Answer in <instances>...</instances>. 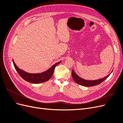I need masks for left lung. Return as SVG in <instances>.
<instances>
[{"mask_svg": "<svg viewBox=\"0 0 123 123\" xmlns=\"http://www.w3.org/2000/svg\"><path fill=\"white\" fill-rule=\"evenodd\" d=\"M110 75V74H108L107 76L103 78V79H99L98 80H87L82 79V78H81L79 76H78L77 74L74 72L73 70H72V76L74 81H75L77 84L81 86H86V87H91V86H93L99 85V84L103 82L104 80H105L106 79H107Z\"/></svg>", "mask_w": 123, "mask_h": 123, "instance_id": "1", "label": "left lung"}]
</instances>
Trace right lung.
<instances>
[{
  "label": "right lung",
  "mask_w": 123,
  "mask_h": 123,
  "mask_svg": "<svg viewBox=\"0 0 123 123\" xmlns=\"http://www.w3.org/2000/svg\"><path fill=\"white\" fill-rule=\"evenodd\" d=\"M61 62H59L56 63L51 68L43 72L40 73H29L18 68L13 60L14 67L18 74H19V75L24 80L28 81L29 83L33 84L42 83L48 81L52 76L56 66L58 65Z\"/></svg>",
  "instance_id": "right-lung-1"
}]
</instances>
